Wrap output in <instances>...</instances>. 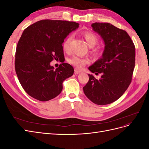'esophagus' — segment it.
Here are the masks:
<instances>
[{
	"instance_id": "esophagus-1",
	"label": "esophagus",
	"mask_w": 149,
	"mask_h": 149,
	"mask_svg": "<svg viewBox=\"0 0 149 149\" xmlns=\"http://www.w3.org/2000/svg\"><path fill=\"white\" fill-rule=\"evenodd\" d=\"M81 73V71L80 70H78L77 68H75V69H74V73H75V74H79V73Z\"/></svg>"
}]
</instances>
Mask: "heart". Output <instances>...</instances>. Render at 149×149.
<instances>
[{
    "label": "heart",
    "instance_id": "1",
    "mask_svg": "<svg viewBox=\"0 0 149 149\" xmlns=\"http://www.w3.org/2000/svg\"><path fill=\"white\" fill-rule=\"evenodd\" d=\"M82 35L88 46L91 47V53L92 55L94 56L98 55L101 52V49L99 47H95L98 42V38L97 36L90 31H84L82 33ZM72 38H73V35H70L65 40L63 43V49L65 52H68L70 51V45ZM89 61V60L86 58L80 57L76 55L72 56L68 60V62L70 64L79 69L83 68L88 63Z\"/></svg>",
    "mask_w": 149,
    "mask_h": 149
}]
</instances>
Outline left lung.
Here are the masks:
<instances>
[{
	"mask_svg": "<svg viewBox=\"0 0 149 149\" xmlns=\"http://www.w3.org/2000/svg\"><path fill=\"white\" fill-rule=\"evenodd\" d=\"M94 31L105 43L102 56L89 67L97 79L88 74L89 81L83 87L84 94L94 104L106 105L118 100L132 81L135 67L136 48L128 33L109 23H94Z\"/></svg>",
	"mask_w": 149,
	"mask_h": 149,
	"instance_id": "1",
	"label": "left lung"
}]
</instances>
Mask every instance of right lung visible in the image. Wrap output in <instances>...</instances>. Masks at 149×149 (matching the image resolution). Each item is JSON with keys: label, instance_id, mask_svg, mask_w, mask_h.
Returning a JSON list of instances; mask_svg holds the SVG:
<instances>
[{"label": "right lung", "instance_id": "obj_1", "mask_svg": "<svg viewBox=\"0 0 149 149\" xmlns=\"http://www.w3.org/2000/svg\"><path fill=\"white\" fill-rule=\"evenodd\" d=\"M79 24L66 20H42L29 26L18 42L15 69L22 88L29 95L47 101L59 95L63 82L74 73L68 63L56 69L53 60H65L62 44Z\"/></svg>", "mask_w": 149, "mask_h": 149}]
</instances>
